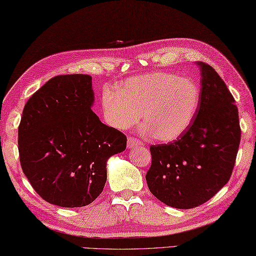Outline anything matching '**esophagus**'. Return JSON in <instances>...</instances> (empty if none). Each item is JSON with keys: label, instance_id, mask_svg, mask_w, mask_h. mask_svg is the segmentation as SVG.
I'll return each instance as SVG.
<instances>
[{"label": "esophagus", "instance_id": "1", "mask_svg": "<svg viewBox=\"0 0 256 256\" xmlns=\"http://www.w3.org/2000/svg\"><path fill=\"white\" fill-rule=\"evenodd\" d=\"M138 146H143V142L135 138H128V148H138Z\"/></svg>", "mask_w": 256, "mask_h": 256}]
</instances>
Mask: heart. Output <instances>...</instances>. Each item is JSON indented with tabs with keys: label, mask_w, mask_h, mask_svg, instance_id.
Returning <instances> with one entry per match:
<instances>
[{
	"label": "heart",
	"mask_w": 256,
	"mask_h": 256,
	"mask_svg": "<svg viewBox=\"0 0 256 256\" xmlns=\"http://www.w3.org/2000/svg\"><path fill=\"white\" fill-rule=\"evenodd\" d=\"M200 90L189 78L170 72L133 77L102 92L101 108L111 126L126 130L140 116L144 132L162 142H172L187 131L197 113Z\"/></svg>",
	"instance_id": "1"
}]
</instances>
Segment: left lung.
<instances>
[{"label":"left lung","mask_w":256,"mask_h":256,"mask_svg":"<svg viewBox=\"0 0 256 256\" xmlns=\"http://www.w3.org/2000/svg\"><path fill=\"white\" fill-rule=\"evenodd\" d=\"M197 64L201 91L192 123L174 142L150 148L148 189L177 209L206 202L229 182L241 140L234 98L210 64Z\"/></svg>","instance_id":"8db88e82"}]
</instances>
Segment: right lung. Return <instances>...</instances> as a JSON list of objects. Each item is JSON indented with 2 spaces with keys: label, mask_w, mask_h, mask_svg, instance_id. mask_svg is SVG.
<instances>
[{
  "label": "right lung",
  "mask_w": 256,
  "mask_h": 256,
  "mask_svg": "<svg viewBox=\"0 0 256 256\" xmlns=\"http://www.w3.org/2000/svg\"><path fill=\"white\" fill-rule=\"evenodd\" d=\"M89 74L48 80L26 102L18 126L22 170L47 202L78 208L94 201L106 182V162L126 148V136L91 110Z\"/></svg>",
  "instance_id": "1"
}]
</instances>
